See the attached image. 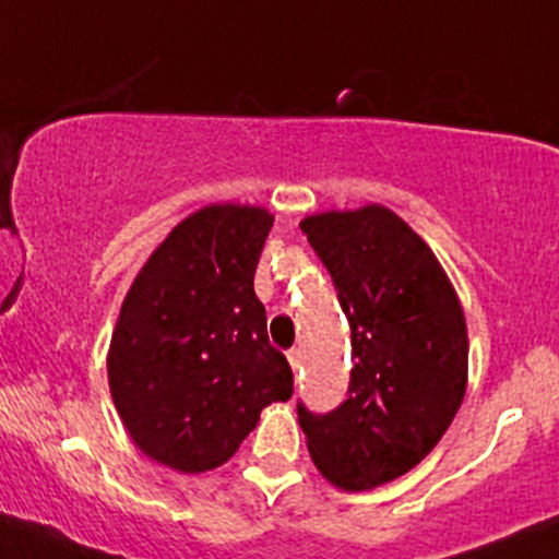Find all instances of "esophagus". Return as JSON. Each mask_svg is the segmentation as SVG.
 Wrapping results in <instances>:
<instances>
[{
    "instance_id": "1",
    "label": "esophagus",
    "mask_w": 559,
    "mask_h": 559,
    "mask_svg": "<svg viewBox=\"0 0 559 559\" xmlns=\"http://www.w3.org/2000/svg\"><path fill=\"white\" fill-rule=\"evenodd\" d=\"M286 358H289V366L294 369V373L302 369V353H299V349H289V353H286Z\"/></svg>"
}]
</instances>
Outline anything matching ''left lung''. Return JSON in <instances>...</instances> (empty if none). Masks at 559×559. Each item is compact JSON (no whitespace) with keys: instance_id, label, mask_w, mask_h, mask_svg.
<instances>
[{"instance_id":"left-lung-1","label":"left lung","mask_w":559,"mask_h":559,"mask_svg":"<svg viewBox=\"0 0 559 559\" xmlns=\"http://www.w3.org/2000/svg\"><path fill=\"white\" fill-rule=\"evenodd\" d=\"M299 228L334 278L355 360L347 401L331 414L299 403V427L331 486H384L438 445L462 406V302L435 251L388 206L310 214Z\"/></svg>"}]
</instances>
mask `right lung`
<instances>
[{"label": "right lung", "mask_w": 559, "mask_h": 559, "mask_svg": "<svg viewBox=\"0 0 559 559\" xmlns=\"http://www.w3.org/2000/svg\"><path fill=\"white\" fill-rule=\"evenodd\" d=\"M273 214L210 204L188 214L134 275L108 347V388L127 432L164 467L225 464L294 377L270 345L254 270Z\"/></svg>", "instance_id": "1"}]
</instances>
